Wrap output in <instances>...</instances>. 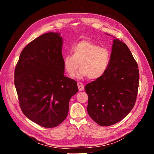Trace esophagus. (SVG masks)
Wrapping results in <instances>:
<instances>
[{"label": "esophagus", "mask_w": 154, "mask_h": 154, "mask_svg": "<svg viewBox=\"0 0 154 154\" xmlns=\"http://www.w3.org/2000/svg\"><path fill=\"white\" fill-rule=\"evenodd\" d=\"M77 86H78L79 91H83L84 89V84L82 83H81V82H78L77 83Z\"/></svg>", "instance_id": "obj_1"}]
</instances>
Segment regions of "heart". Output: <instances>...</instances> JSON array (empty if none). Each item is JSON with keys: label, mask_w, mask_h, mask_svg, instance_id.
Returning a JSON list of instances; mask_svg holds the SVG:
<instances>
[{"label": "heart", "mask_w": 154, "mask_h": 154, "mask_svg": "<svg viewBox=\"0 0 154 154\" xmlns=\"http://www.w3.org/2000/svg\"><path fill=\"white\" fill-rule=\"evenodd\" d=\"M72 51L73 54H68L63 57V67L69 75H74L79 66L81 69L76 75L78 79L88 77L97 80L106 74L111 59L108 48L83 40L73 45Z\"/></svg>", "instance_id": "obj_1"}]
</instances>
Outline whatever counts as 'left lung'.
<instances>
[{
	"label": "left lung",
	"mask_w": 154,
	"mask_h": 154,
	"mask_svg": "<svg viewBox=\"0 0 154 154\" xmlns=\"http://www.w3.org/2000/svg\"><path fill=\"white\" fill-rule=\"evenodd\" d=\"M114 38L106 74L85 87L88 114L101 126L114 125L125 118L133 109L138 92V65L127 45Z\"/></svg>",
	"instance_id": "8db88e82"
}]
</instances>
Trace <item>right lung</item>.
<instances>
[{"label": "right lung", "instance_id": "obj_1", "mask_svg": "<svg viewBox=\"0 0 154 154\" xmlns=\"http://www.w3.org/2000/svg\"><path fill=\"white\" fill-rule=\"evenodd\" d=\"M62 45L60 33L42 34L22 50L15 69L14 84L22 112L45 128L66 119L70 99L78 92L76 81L63 75Z\"/></svg>", "mask_w": 154, "mask_h": 154}]
</instances>
